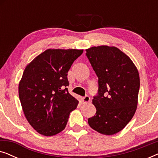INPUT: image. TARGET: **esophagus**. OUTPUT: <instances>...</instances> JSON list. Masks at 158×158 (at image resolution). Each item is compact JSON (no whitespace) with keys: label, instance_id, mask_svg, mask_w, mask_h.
I'll use <instances>...</instances> for the list:
<instances>
[{"label":"esophagus","instance_id":"obj_1","mask_svg":"<svg viewBox=\"0 0 158 158\" xmlns=\"http://www.w3.org/2000/svg\"><path fill=\"white\" fill-rule=\"evenodd\" d=\"M90 98L88 96H84V97H83V98H82V101H83V103H88L90 101Z\"/></svg>","mask_w":158,"mask_h":158}]
</instances>
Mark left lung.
Returning <instances> with one entry per match:
<instances>
[{"mask_svg": "<svg viewBox=\"0 0 158 158\" xmlns=\"http://www.w3.org/2000/svg\"><path fill=\"white\" fill-rule=\"evenodd\" d=\"M85 55L98 77V93L93 99L96 113L88 118V124L103 135H114L126 127L137 109L139 73L116 47H93Z\"/></svg>", "mask_w": 158, "mask_h": 158, "instance_id": "obj_1", "label": "left lung"}]
</instances>
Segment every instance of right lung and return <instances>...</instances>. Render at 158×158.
Here are the masks:
<instances>
[{"label":"right lung","instance_id":"obj_1","mask_svg":"<svg viewBox=\"0 0 158 158\" xmlns=\"http://www.w3.org/2000/svg\"><path fill=\"white\" fill-rule=\"evenodd\" d=\"M83 49H47L27 66L19 96L27 119L41 135L53 136L65 128L78 101L69 94L68 73Z\"/></svg>","mask_w":158,"mask_h":158}]
</instances>
